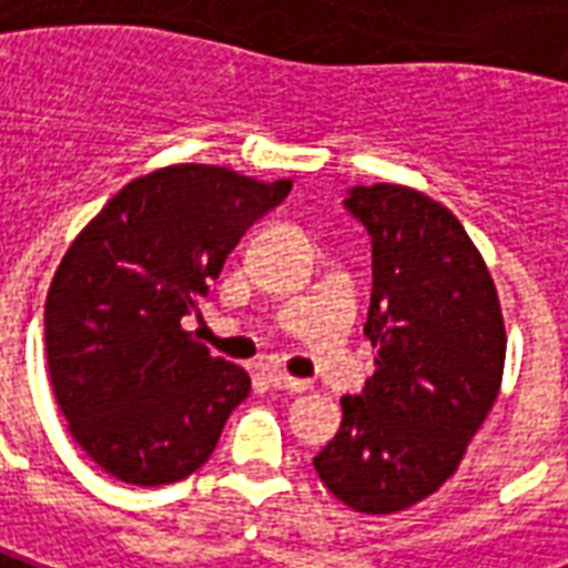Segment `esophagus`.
I'll use <instances>...</instances> for the list:
<instances>
[{"label":"esophagus","mask_w":568,"mask_h":568,"mask_svg":"<svg viewBox=\"0 0 568 568\" xmlns=\"http://www.w3.org/2000/svg\"><path fill=\"white\" fill-rule=\"evenodd\" d=\"M268 384H272L275 390H290V393L308 390V381L293 378V375H287V372H281V369L268 372Z\"/></svg>","instance_id":"1"}]
</instances>
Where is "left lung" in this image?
I'll list each match as a JSON object with an SVG mask.
<instances>
[{
    "label": "left lung",
    "instance_id": "1",
    "mask_svg": "<svg viewBox=\"0 0 568 568\" xmlns=\"http://www.w3.org/2000/svg\"><path fill=\"white\" fill-rule=\"evenodd\" d=\"M372 239L366 335L375 375L342 399V426L314 457L326 490L363 515L436 494L490 415L505 326L490 272L463 223L399 184L347 190Z\"/></svg>",
    "mask_w": 568,
    "mask_h": 568
}]
</instances>
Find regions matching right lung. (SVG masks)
Here are the masks:
<instances>
[{
    "instance_id": "right-lung-1",
    "label": "right lung",
    "mask_w": 568,
    "mask_h": 568,
    "mask_svg": "<svg viewBox=\"0 0 568 568\" xmlns=\"http://www.w3.org/2000/svg\"><path fill=\"white\" fill-rule=\"evenodd\" d=\"M290 187L169 165L130 181L65 251L44 305L48 369L74 442L118 481L187 478L247 399V372L181 321Z\"/></svg>"
}]
</instances>
